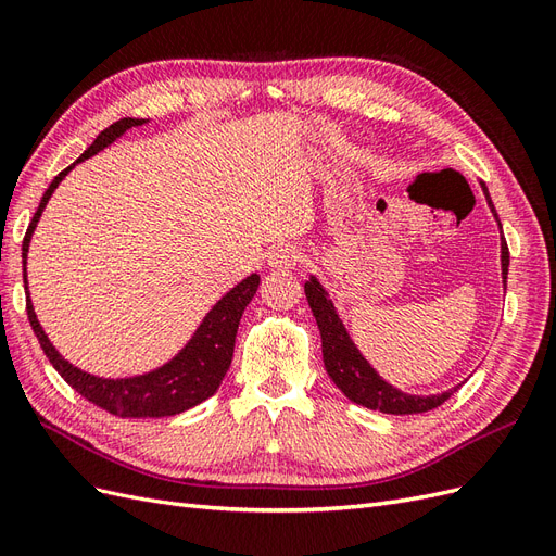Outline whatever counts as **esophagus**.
Returning a JSON list of instances; mask_svg holds the SVG:
<instances>
[{
    "label": "esophagus",
    "mask_w": 556,
    "mask_h": 556,
    "mask_svg": "<svg viewBox=\"0 0 556 556\" xmlns=\"http://www.w3.org/2000/svg\"><path fill=\"white\" fill-rule=\"evenodd\" d=\"M301 262V250L294 245H278L268 252V266L274 268H292Z\"/></svg>",
    "instance_id": "obj_1"
}]
</instances>
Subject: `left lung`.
Here are the masks:
<instances>
[{
  "instance_id": "obj_1",
  "label": "left lung",
  "mask_w": 556,
  "mask_h": 556,
  "mask_svg": "<svg viewBox=\"0 0 556 556\" xmlns=\"http://www.w3.org/2000/svg\"><path fill=\"white\" fill-rule=\"evenodd\" d=\"M482 190L486 194V201H490L492 213L496 215V208L490 199V192H486L484 182ZM498 220V215H496ZM501 225V223H498ZM508 264H510V252L506 239L501 237V268H503V282L508 280ZM306 296L311 311L317 319L319 336H323V359L329 378L336 382V387L350 399L359 403L364 408L380 410V413H390V415H415V413H427L439 408L441 403H445L459 387L454 390H447L443 394H433V396H415V394H403L396 387L387 384L374 368L368 364L355 343L350 341V336L343 327L333 311V304L327 299V292L323 285L317 282V278H311L306 285Z\"/></svg>"
}]
</instances>
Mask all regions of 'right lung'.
<instances>
[{
  "label": "right lung",
  "mask_w": 556,
  "mask_h": 556,
  "mask_svg": "<svg viewBox=\"0 0 556 556\" xmlns=\"http://www.w3.org/2000/svg\"><path fill=\"white\" fill-rule=\"evenodd\" d=\"M143 123H146L143 117H123V121L113 123L111 127H106L102 134H99L86 153H83L72 166H66V169L60 172L55 180L48 185V190L41 197V204L35 217H31L25 241H23L25 290H27L25 264H27L29 239L31 233H35L39 217L48 204L50 194H53L60 185V180L70 174L78 162L97 155L99 150L111 146L117 137H121V134H125L131 127H139ZM257 285H260V276L250 274L245 280L237 285V288H231L211 308V313L204 317V323L199 325L190 343L185 345L172 362H166L164 366L155 368V371H150L146 376L121 378V380L90 376L66 362L43 333L37 313L31 308L29 292H27V317L41 343V350L46 352L48 362L53 364L55 371L70 382L83 399H88L90 403H94V406L117 417H169V415H178L182 410L194 408L197 403L206 401L217 392V387H220L225 374L229 371V364L233 357V341H237L241 315L250 304V299L255 296Z\"/></svg>",
  "instance_id": "obj_1"
}]
</instances>
